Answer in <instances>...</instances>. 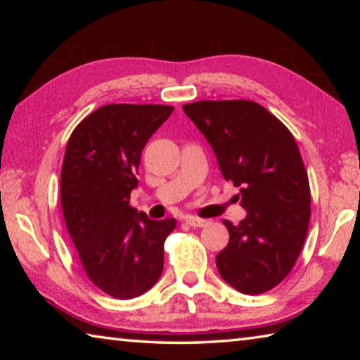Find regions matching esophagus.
I'll use <instances>...</instances> for the list:
<instances>
[{
  "mask_svg": "<svg viewBox=\"0 0 360 360\" xmlns=\"http://www.w3.org/2000/svg\"><path fill=\"white\" fill-rule=\"evenodd\" d=\"M184 221L188 225H192V227H206V225L210 224L208 221H205V219H198V217H195V216H186Z\"/></svg>",
  "mask_w": 360,
  "mask_h": 360,
  "instance_id": "esophagus-1",
  "label": "esophagus"
}]
</instances>
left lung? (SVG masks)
Here are the masks:
<instances>
[{
    "label": "left lung",
    "mask_w": 360,
    "mask_h": 360,
    "mask_svg": "<svg viewBox=\"0 0 360 360\" xmlns=\"http://www.w3.org/2000/svg\"><path fill=\"white\" fill-rule=\"evenodd\" d=\"M182 109L208 139L224 179L240 187L235 198L248 211L238 225L224 221L230 240L217 270L243 294H264L289 275L308 233L311 193L298 146L259 103L203 100Z\"/></svg>",
    "instance_id": "1"
}]
</instances>
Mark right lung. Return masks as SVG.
<instances>
[{"label":"right lung","instance_id":"obj_1","mask_svg":"<svg viewBox=\"0 0 360 360\" xmlns=\"http://www.w3.org/2000/svg\"><path fill=\"white\" fill-rule=\"evenodd\" d=\"M165 105H106L81 120L66 144L60 197L79 260L96 288L119 300L149 290L163 271L176 219L152 221L130 205L141 152L173 112Z\"/></svg>","mask_w":360,"mask_h":360}]
</instances>
